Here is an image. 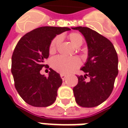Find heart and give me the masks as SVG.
<instances>
[{"mask_svg":"<svg viewBox=\"0 0 128 128\" xmlns=\"http://www.w3.org/2000/svg\"><path fill=\"white\" fill-rule=\"evenodd\" d=\"M59 60H63L64 62H66V70L68 72H73L76 70V65L73 63V62L70 59L66 58H61Z\"/></svg>","mask_w":128,"mask_h":128,"instance_id":"heart-1","label":"heart"}]
</instances>
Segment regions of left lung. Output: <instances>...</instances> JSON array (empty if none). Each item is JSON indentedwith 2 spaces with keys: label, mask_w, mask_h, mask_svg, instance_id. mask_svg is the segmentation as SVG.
Instances as JSON below:
<instances>
[{
  "label": "left lung",
  "mask_w": 128,
  "mask_h": 128,
  "mask_svg": "<svg viewBox=\"0 0 128 128\" xmlns=\"http://www.w3.org/2000/svg\"><path fill=\"white\" fill-rule=\"evenodd\" d=\"M63 31L60 27L42 26L27 32L18 42L12 56L11 72L18 94L28 104L48 107L56 100L62 84L60 75L45 64L51 40ZM43 66L46 73L40 72Z\"/></svg>",
  "instance_id": "left-lung-1"
}]
</instances>
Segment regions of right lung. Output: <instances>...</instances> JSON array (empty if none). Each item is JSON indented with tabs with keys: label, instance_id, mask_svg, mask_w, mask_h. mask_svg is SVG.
<instances>
[{
	"label": "right lung",
	"instance_id": "obj_1",
	"mask_svg": "<svg viewBox=\"0 0 128 128\" xmlns=\"http://www.w3.org/2000/svg\"><path fill=\"white\" fill-rule=\"evenodd\" d=\"M86 38L88 58L77 76L78 82L72 89L77 104L83 108L100 105L110 96L118 72V58L112 43L104 36L86 27H77Z\"/></svg>",
	"mask_w": 128,
	"mask_h": 128
}]
</instances>
